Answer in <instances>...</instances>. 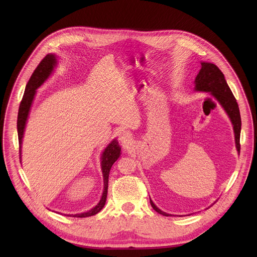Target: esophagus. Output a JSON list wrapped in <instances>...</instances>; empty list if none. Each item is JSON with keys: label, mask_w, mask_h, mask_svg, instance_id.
<instances>
[{"label": "esophagus", "mask_w": 257, "mask_h": 257, "mask_svg": "<svg viewBox=\"0 0 257 257\" xmlns=\"http://www.w3.org/2000/svg\"><path fill=\"white\" fill-rule=\"evenodd\" d=\"M119 139L121 140L122 143L124 144H128L130 139H131V134L128 131H123L121 132V134L119 135Z\"/></svg>", "instance_id": "esophagus-1"}]
</instances>
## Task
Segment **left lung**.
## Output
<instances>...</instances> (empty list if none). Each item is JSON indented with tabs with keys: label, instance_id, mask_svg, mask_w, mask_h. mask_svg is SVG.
<instances>
[{
	"label": "left lung",
	"instance_id": "8db88e82",
	"mask_svg": "<svg viewBox=\"0 0 257 257\" xmlns=\"http://www.w3.org/2000/svg\"><path fill=\"white\" fill-rule=\"evenodd\" d=\"M195 89L199 91L210 92L218 101L223 105L225 111L228 113L235 132V140L237 151L240 152V132H241V117L239 106L236 101L235 96L233 95L223 72L219 70L214 64L211 63H201V69L195 78ZM151 204L153 208L163 214V215H171L162 211L158 208L154 202L151 200Z\"/></svg>",
	"mask_w": 257,
	"mask_h": 257
}]
</instances>
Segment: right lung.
<instances>
[{
    "instance_id": "1",
    "label": "right lung",
    "mask_w": 257,
    "mask_h": 257,
    "mask_svg": "<svg viewBox=\"0 0 257 257\" xmlns=\"http://www.w3.org/2000/svg\"><path fill=\"white\" fill-rule=\"evenodd\" d=\"M56 57L54 55H47L36 67V69L33 71L32 75L30 76L26 87L24 91V95L21 99L19 111H18V117H17V131H18V140H19V154H21V143H22V137L23 132L26 124V120L28 117L29 109L35 94V90L38 87H40L45 80L51 75L52 71L54 70V67L56 66ZM121 149L118 144L117 140H113L111 143L107 145V148L103 151L101 155V171L103 176V192L101 195V199L98 202V204L90 209L87 212L79 213V214H68L73 217H86L96 214L101 210V208L105 204L106 194H107V183H108V174L109 170H111L113 164L118 160L120 157ZM21 158V157H20Z\"/></svg>"
}]
</instances>
